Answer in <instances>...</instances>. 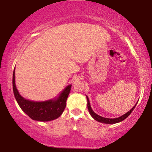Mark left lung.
Masks as SVG:
<instances>
[{"instance_id": "1", "label": "left lung", "mask_w": 152, "mask_h": 152, "mask_svg": "<svg viewBox=\"0 0 152 152\" xmlns=\"http://www.w3.org/2000/svg\"><path fill=\"white\" fill-rule=\"evenodd\" d=\"M86 99H87V107H88V111H89V113H90L91 115L92 116L93 119L96 120V121L99 122H102V123H104V124H115V123H118V122H122V120L126 119V118L130 115L131 113H132V112L133 111V110L134 109L135 107L136 106L137 103H138V102H137L136 104H135L134 107H133L129 111H128L127 113L124 114V115L120 116V117H118V118H107L102 117V116L97 115V113H95V112L93 111L92 108H91V107L90 101H89V99H88V96H87V95H86Z\"/></svg>"}]
</instances>
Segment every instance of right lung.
<instances>
[{
	"label": "right lung",
	"mask_w": 152,
	"mask_h": 152,
	"mask_svg": "<svg viewBox=\"0 0 152 152\" xmlns=\"http://www.w3.org/2000/svg\"><path fill=\"white\" fill-rule=\"evenodd\" d=\"M12 86L15 99L20 109L31 119L40 122H48L55 120L61 115L66 106V100L71 90V84L68 85L53 99L37 102L24 98L20 95L15 84V68L12 77Z\"/></svg>",
	"instance_id": "add662e5"
}]
</instances>
